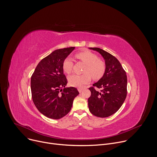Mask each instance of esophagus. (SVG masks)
<instances>
[{"label": "esophagus", "mask_w": 157, "mask_h": 157, "mask_svg": "<svg viewBox=\"0 0 157 157\" xmlns=\"http://www.w3.org/2000/svg\"><path fill=\"white\" fill-rule=\"evenodd\" d=\"M82 91H83V89L82 88H78V91L79 93H81Z\"/></svg>", "instance_id": "34e87169"}]
</instances>
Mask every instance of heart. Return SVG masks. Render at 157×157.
Instances as JSON below:
<instances>
[{
  "mask_svg": "<svg viewBox=\"0 0 157 157\" xmlns=\"http://www.w3.org/2000/svg\"><path fill=\"white\" fill-rule=\"evenodd\" d=\"M76 57L86 64L84 70V74L81 75H73L68 78L69 84L73 87H82L90 82L91 76L94 79H99L103 76L105 66V64L96 55L89 51H84L76 54ZM73 61L70 57H67L63 62V70L64 73L70 74L73 69Z\"/></svg>",
  "mask_w": 157,
  "mask_h": 157,
  "instance_id": "obj_1",
  "label": "heart"
}]
</instances>
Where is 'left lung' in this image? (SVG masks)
Returning a JSON list of instances; mask_svg holds the SVG:
<instances>
[{
  "label": "left lung",
  "instance_id": "8db88e82",
  "mask_svg": "<svg viewBox=\"0 0 157 157\" xmlns=\"http://www.w3.org/2000/svg\"><path fill=\"white\" fill-rule=\"evenodd\" d=\"M101 55L105 61V70L102 77L93 87H89L91 94L88 99L91 113L99 117L110 116L121 108L127 96L126 73L119 60L99 48H89ZM98 88L101 91L99 92Z\"/></svg>",
  "mask_w": 157,
  "mask_h": 157
}]
</instances>
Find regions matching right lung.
<instances>
[{"label":"right lung","mask_w":157,"mask_h":157,"mask_svg":"<svg viewBox=\"0 0 157 157\" xmlns=\"http://www.w3.org/2000/svg\"><path fill=\"white\" fill-rule=\"evenodd\" d=\"M75 48L55 50L40 61L31 77L33 103L40 113L48 118L59 119L68 114L74 99L79 94L76 87H65L68 81L62 67L64 59Z\"/></svg>","instance_id":"obj_1"}]
</instances>
